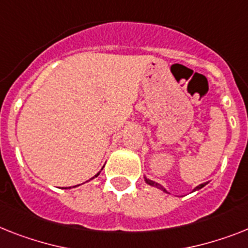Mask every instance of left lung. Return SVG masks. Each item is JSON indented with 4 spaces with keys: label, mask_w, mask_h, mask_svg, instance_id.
I'll return each mask as SVG.
<instances>
[{
    "label": "left lung",
    "mask_w": 248,
    "mask_h": 248,
    "mask_svg": "<svg viewBox=\"0 0 248 248\" xmlns=\"http://www.w3.org/2000/svg\"><path fill=\"white\" fill-rule=\"evenodd\" d=\"M144 181H146L147 184H148V185H151V186H153V187H157V189H159V190H162L163 193H166V194H170L169 191H167V190L165 189V187H163L162 185H161V184H158V183H155V181H152V180H149V179H147L146 176H144ZM206 184L208 183H204V184H200V185H198L195 187V189L193 190V191H196V190H200L202 189V187H204V186L206 185Z\"/></svg>",
    "instance_id": "8db88e82"
}]
</instances>
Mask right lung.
Here are the masks:
<instances>
[{
	"instance_id": "1",
	"label": "right lung",
	"mask_w": 248,
	"mask_h": 248,
	"mask_svg": "<svg viewBox=\"0 0 248 248\" xmlns=\"http://www.w3.org/2000/svg\"><path fill=\"white\" fill-rule=\"evenodd\" d=\"M101 170H102V169H101ZM100 172H101V171H99V172L96 173V175H95V176H93V177H91V179H90V180H92V179H95V177H97V176H99V175H100ZM90 180H89V181H90ZM76 186H79V185H76ZM76 186H75V187H76ZM69 189H71V187H69Z\"/></svg>"
}]
</instances>
